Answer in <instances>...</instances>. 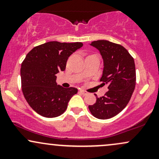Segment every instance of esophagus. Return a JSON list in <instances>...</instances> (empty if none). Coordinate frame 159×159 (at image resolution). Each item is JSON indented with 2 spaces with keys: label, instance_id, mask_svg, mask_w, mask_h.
I'll return each instance as SVG.
<instances>
[{
  "label": "esophagus",
  "instance_id": "esophagus-1",
  "mask_svg": "<svg viewBox=\"0 0 159 159\" xmlns=\"http://www.w3.org/2000/svg\"><path fill=\"white\" fill-rule=\"evenodd\" d=\"M79 92L81 93V94H83V95H88L89 94L88 92H87V91H84V90H80Z\"/></svg>",
  "mask_w": 159,
  "mask_h": 159
}]
</instances>
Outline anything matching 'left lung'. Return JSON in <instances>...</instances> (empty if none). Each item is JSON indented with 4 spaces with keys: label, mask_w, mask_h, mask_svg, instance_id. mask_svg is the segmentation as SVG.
<instances>
[{
    "label": "left lung",
    "mask_w": 159,
    "mask_h": 159,
    "mask_svg": "<svg viewBox=\"0 0 159 159\" xmlns=\"http://www.w3.org/2000/svg\"><path fill=\"white\" fill-rule=\"evenodd\" d=\"M91 45L99 51L104 61L101 85H107L105 96L89 105L93 116L100 120L110 119L121 112L130 101L136 84L134 58L121 45L107 40H97Z\"/></svg>",
    "instance_id": "obj_1"
}]
</instances>
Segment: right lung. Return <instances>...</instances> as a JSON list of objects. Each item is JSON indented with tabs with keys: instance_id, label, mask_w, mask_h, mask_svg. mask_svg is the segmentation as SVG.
I'll return each mask as SVG.
<instances>
[{
	"instance_id": "1",
	"label": "right lung",
	"mask_w": 159,
	"mask_h": 159,
	"mask_svg": "<svg viewBox=\"0 0 159 159\" xmlns=\"http://www.w3.org/2000/svg\"><path fill=\"white\" fill-rule=\"evenodd\" d=\"M82 46V43L48 42L34 47L27 54L21 66V90L37 114L52 118L66 110L78 89L57 85L55 75L65 70L69 57Z\"/></svg>"
}]
</instances>
